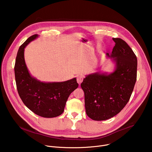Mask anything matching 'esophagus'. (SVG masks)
Returning <instances> with one entry per match:
<instances>
[{"label": "esophagus", "instance_id": "34e87169", "mask_svg": "<svg viewBox=\"0 0 152 152\" xmlns=\"http://www.w3.org/2000/svg\"><path fill=\"white\" fill-rule=\"evenodd\" d=\"M83 76L82 75H78L77 76V82L79 84H80L82 83V82L83 81Z\"/></svg>", "mask_w": 152, "mask_h": 152}]
</instances>
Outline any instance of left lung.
Here are the masks:
<instances>
[{
	"label": "left lung",
	"mask_w": 152,
	"mask_h": 152,
	"mask_svg": "<svg viewBox=\"0 0 152 152\" xmlns=\"http://www.w3.org/2000/svg\"><path fill=\"white\" fill-rule=\"evenodd\" d=\"M113 39L115 46L106 56L115 64L114 71L88 75L80 84L86 114L96 121L106 120L118 114L129 102L137 80L136 55L124 40Z\"/></svg>",
	"instance_id": "left-lung-1"
}]
</instances>
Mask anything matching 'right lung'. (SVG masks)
I'll return each mask as SVG.
<instances>
[{
  "mask_svg": "<svg viewBox=\"0 0 152 152\" xmlns=\"http://www.w3.org/2000/svg\"><path fill=\"white\" fill-rule=\"evenodd\" d=\"M38 37L35 34L28 38L18 50L14 67L17 88L23 103L35 114L56 117L63 113L70 94L78 83L76 77L64 82H41L30 74L25 61V49Z\"/></svg>",
  "mask_w": 152,
  "mask_h": 152,
  "instance_id": "right-lung-1",
  "label": "right lung"
}]
</instances>
